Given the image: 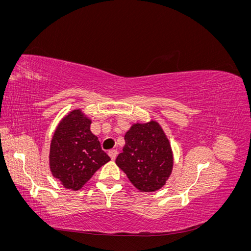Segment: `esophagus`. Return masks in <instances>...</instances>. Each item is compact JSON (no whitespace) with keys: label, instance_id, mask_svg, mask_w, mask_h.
<instances>
[{"label":"esophagus","instance_id":"34e87169","mask_svg":"<svg viewBox=\"0 0 251 251\" xmlns=\"http://www.w3.org/2000/svg\"><path fill=\"white\" fill-rule=\"evenodd\" d=\"M109 156H110L112 160H115V158L117 156V150H110L109 151Z\"/></svg>","mask_w":251,"mask_h":251}]
</instances>
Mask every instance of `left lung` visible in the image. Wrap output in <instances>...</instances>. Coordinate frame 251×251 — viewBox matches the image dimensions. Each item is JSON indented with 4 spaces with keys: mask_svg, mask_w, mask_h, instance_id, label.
<instances>
[{
    "mask_svg": "<svg viewBox=\"0 0 251 251\" xmlns=\"http://www.w3.org/2000/svg\"><path fill=\"white\" fill-rule=\"evenodd\" d=\"M126 144L116 158L132 184L140 192L161 188L173 170V151L162 127L156 121L135 124L125 135Z\"/></svg>",
    "mask_w": 251,
    "mask_h": 251,
    "instance_id": "1",
    "label": "left lung"
}]
</instances>
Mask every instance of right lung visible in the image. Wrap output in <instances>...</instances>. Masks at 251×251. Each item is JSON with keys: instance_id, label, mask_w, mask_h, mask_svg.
I'll use <instances>...</instances> for the list:
<instances>
[{"instance_id": "1", "label": "right lung", "mask_w": 251, "mask_h": 251, "mask_svg": "<svg viewBox=\"0 0 251 251\" xmlns=\"http://www.w3.org/2000/svg\"><path fill=\"white\" fill-rule=\"evenodd\" d=\"M91 120L79 109L58 124L50 144L49 164L53 177L66 188L77 191L111 159L90 130Z\"/></svg>"}]
</instances>
